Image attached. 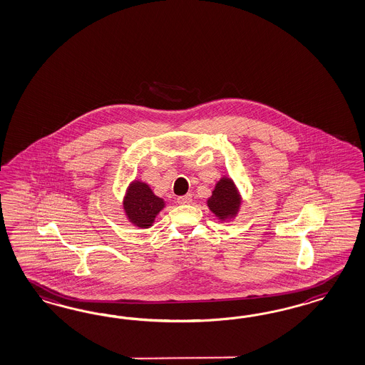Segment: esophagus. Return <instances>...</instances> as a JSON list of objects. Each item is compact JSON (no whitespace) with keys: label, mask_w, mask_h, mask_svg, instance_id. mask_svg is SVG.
<instances>
[{"label":"esophagus","mask_w":365,"mask_h":365,"mask_svg":"<svg viewBox=\"0 0 365 365\" xmlns=\"http://www.w3.org/2000/svg\"><path fill=\"white\" fill-rule=\"evenodd\" d=\"M177 202L179 205H187V203H191V202H192V195L187 194V195L179 197V198L177 199Z\"/></svg>","instance_id":"obj_1"}]
</instances>
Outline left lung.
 <instances>
[{"label":"left lung","mask_w":365,"mask_h":365,"mask_svg":"<svg viewBox=\"0 0 365 365\" xmlns=\"http://www.w3.org/2000/svg\"><path fill=\"white\" fill-rule=\"evenodd\" d=\"M206 205L218 221H234L241 211L242 195L232 178L223 175L215 183L210 197L206 199Z\"/></svg>","instance_id":"8db88e82"}]
</instances>
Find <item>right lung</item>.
Instances as JSON below:
<instances>
[{"label":"right lung","mask_w":365,"mask_h":365,"mask_svg":"<svg viewBox=\"0 0 365 365\" xmlns=\"http://www.w3.org/2000/svg\"><path fill=\"white\" fill-rule=\"evenodd\" d=\"M122 206L131 225L139 229H150L158 214L166 207V200L155 195L153 188L145 182L135 179L127 186Z\"/></svg>","instance_id":"add662e5"}]
</instances>
